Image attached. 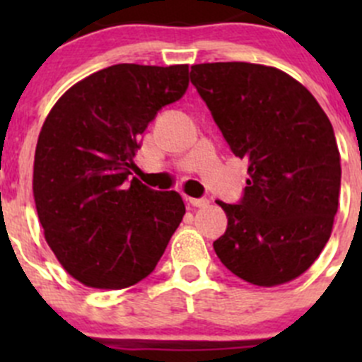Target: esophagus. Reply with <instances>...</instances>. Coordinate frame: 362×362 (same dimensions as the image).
<instances>
[{
	"mask_svg": "<svg viewBox=\"0 0 362 362\" xmlns=\"http://www.w3.org/2000/svg\"><path fill=\"white\" fill-rule=\"evenodd\" d=\"M189 203L196 208H206L210 204V199L208 198H189Z\"/></svg>",
	"mask_w": 362,
	"mask_h": 362,
	"instance_id": "obj_1",
	"label": "esophagus"
}]
</instances>
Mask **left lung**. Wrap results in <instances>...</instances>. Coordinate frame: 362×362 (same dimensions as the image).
<instances>
[{"label": "left lung", "mask_w": 362, "mask_h": 362, "mask_svg": "<svg viewBox=\"0 0 362 362\" xmlns=\"http://www.w3.org/2000/svg\"><path fill=\"white\" fill-rule=\"evenodd\" d=\"M189 76L233 154L249 160L240 202H217L228 229L215 254L254 286L294 280L326 247L338 211L341 166L329 119L276 68L206 63Z\"/></svg>", "instance_id": "8db88e82"}]
</instances>
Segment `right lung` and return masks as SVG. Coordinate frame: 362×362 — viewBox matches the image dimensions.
<instances>
[{
	"mask_svg": "<svg viewBox=\"0 0 362 362\" xmlns=\"http://www.w3.org/2000/svg\"><path fill=\"white\" fill-rule=\"evenodd\" d=\"M187 64H113L75 83L40 131L33 196L45 240L87 287L124 289L154 272L185 214L175 191L129 178L141 134L189 86Z\"/></svg>",
	"mask_w": 362,
	"mask_h": 362,
	"instance_id": "right-lung-1",
	"label": "right lung"
}]
</instances>
